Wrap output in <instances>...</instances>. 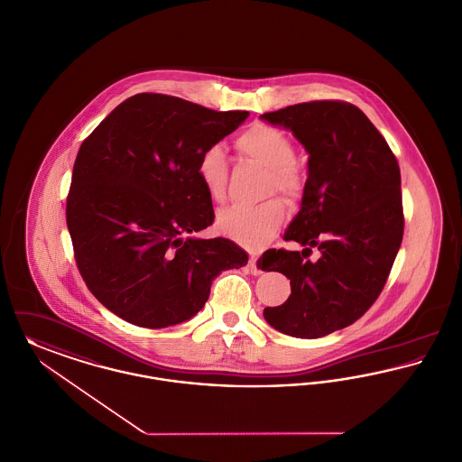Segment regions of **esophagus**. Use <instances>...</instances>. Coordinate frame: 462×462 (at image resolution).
I'll list each match as a JSON object with an SVG mask.
<instances>
[{
  "label": "esophagus",
  "instance_id": "1",
  "mask_svg": "<svg viewBox=\"0 0 462 462\" xmlns=\"http://www.w3.org/2000/svg\"><path fill=\"white\" fill-rule=\"evenodd\" d=\"M247 269L251 271L253 275H260V273H262V271H260V269H258V265H256V256H254V254H251V256H249V262H247Z\"/></svg>",
  "mask_w": 462,
  "mask_h": 462
}]
</instances>
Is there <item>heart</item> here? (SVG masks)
I'll return each mask as SVG.
<instances>
[{"label":"heart","instance_id":"b5f03b06","mask_svg":"<svg viewBox=\"0 0 462 462\" xmlns=\"http://www.w3.org/2000/svg\"><path fill=\"white\" fill-rule=\"evenodd\" d=\"M237 152L267 169L263 195L277 191L290 204L299 202L305 191V176L295 162V144L284 131L254 124L236 139ZM197 176L208 195L221 202L226 195L228 159L221 146L213 144L202 150L197 161ZM284 221V206L277 199L256 206H232L217 213V230L237 245L256 249L267 245Z\"/></svg>","mask_w":462,"mask_h":462}]
</instances>
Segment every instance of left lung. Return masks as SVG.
Returning a JSON list of instances; mask_svg holds the SVG:
<instances>
[{
    "label": "left lung",
    "instance_id": "left-lung-1",
    "mask_svg": "<svg viewBox=\"0 0 462 462\" xmlns=\"http://www.w3.org/2000/svg\"><path fill=\"white\" fill-rule=\"evenodd\" d=\"M262 118L290 129L309 153L301 208L284 234L303 251L269 249L258 260L290 279L291 295L263 318L281 333L319 338L353 325L385 286L405 226L400 165L351 103H300ZM312 246L318 263L306 260Z\"/></svg>",
    "mask_w": 462,
    "mask_h": 462
}]
</instances>
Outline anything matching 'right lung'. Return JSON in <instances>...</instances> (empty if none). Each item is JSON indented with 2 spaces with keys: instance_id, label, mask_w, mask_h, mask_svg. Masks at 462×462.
Here are the masks:
<instances>
[{
  "instance_id": "right-lung-1",
  "label": "right lung",
  "mask_w": 462,
  "mask_h": 462,
  "mask_svg": "<svg viewBox=\"0 0 462 462\" xmlns=\"http://www.w3.org/2000/svg\"><path fill=\"white\" fill-rule=\"evenodd\" d=\"M247 116L143 92L83 141L66 202L68 230L87 288L124 321L183 323L204 307L217 275L247 263L230 239L191 237L215 221L197 176L199 155Z\"/></svg>"
}]
</instances>
